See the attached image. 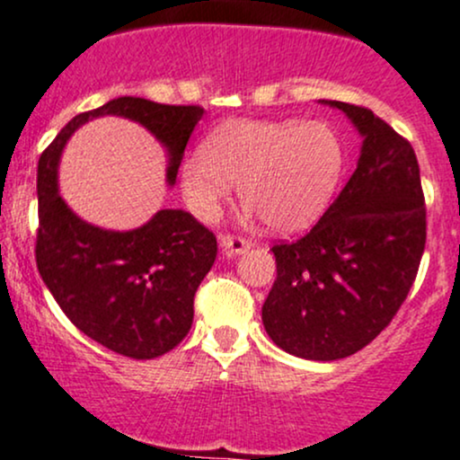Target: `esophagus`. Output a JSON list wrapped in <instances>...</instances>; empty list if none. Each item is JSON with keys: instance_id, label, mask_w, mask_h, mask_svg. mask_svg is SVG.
Returning a JSON list of instances; mask_svg holds the SVG:
<instances>
[{"instance_id": "34e87169", "label": "esophagus", "mask_w": 460, "mask_h": 460, "mask_svg": "<svg viewBox=\"0 0 460 460\" xmlns=\"http://www.w3.org/2000/svg\"><path fill=\"white\" fill-rule=\"evenodd\" d=\"M220 244H222V249L229 251V253H234V255L244 253V251L251 246L249 240H246V238H242V235H231V234L222 235Z\"/></svg>"}]
</instances>
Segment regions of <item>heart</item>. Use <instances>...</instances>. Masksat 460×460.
Here are the masks:
<instances>
[{
    "label": "heart",
    "mask_w": 460,
    "mask_h": 460,
    "mask_svg": "<svg viewBox=\"0 0 460 460\" xmlns=\"http://www.w3.org/2000/svg\"><path fill=\"white\" fill-rule=\"evenodd\" d=\"M342 146L325 122L234 119L185 159L181 188L191 214L218 218L240 181V196L272 229L310 225L334 196Z\"/></svg>",
    "instance_id": "heart-1"
}]
</instances>
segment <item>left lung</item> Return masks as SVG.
Masks as SVG:
<instances>
[{
	"label": "left lung",
	"mask_w": 460,
	"mask_h": 460,
	"mask_svg": "<svg viewBox=\"0 0 460 460\" xmlns=\"http://www.w3.org/2000/svg\"><path fill=\"white\" fill-rule=\"evenodd\" d=\"M365 137L356 172L299 240L272 246L277 279L261 321L305 360L360 351L393 321L426 249V200L411 141L373 111L330 102Z\"/></svg>",
	"instance_id": "1"
}]
</instances>
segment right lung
Masks as SVG:
<instances>
[{"label": "right lung", "mask_w": 460, "mask_h": 460, "mask_svg": "<svg viewBox=\"0 0 460 460\" xmlns=\"http://www.w3.org/2000/svg\"><path fill=\"white\" fill-rule=\"evenodd\" d=\"M203 113L196 104H159L124 95L75 115L39 159L34 255L45 286L83 334L135 360L164 356L188 336L194 295L214 266L218 242L183 209L156 211L144 226L124 234L80 220L58 196V159L80 124L100 115H122L144 124L168 148L172 185Z\"/></svg>", "instance_id": "obj_1"}]
</instances>
